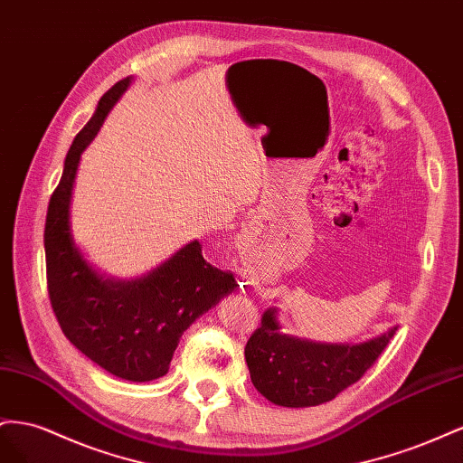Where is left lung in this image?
<instances>
[{"label":"left lung","mask_w":463,"mask_h":463,"mask_svg":"<svg viewBox=\"0 0 463 463\" xmlns=\"http://www.w3.org/2000/svg\"><path fill=\"white\" fill-rule=\"evenodd\" d=\"M395 329L363 343H316L281 334L277 308L261 316L244 356L256 390L275 405L312 407L354 384L386 349Z\"/></svg>","instance_id":"left-lung-1"}]
</instances>
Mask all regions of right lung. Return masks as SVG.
<instances>
[{
  "label": "right lung",
  "instance_id": "add662e5",
  "mask_svg": "<svg viewBox=\"0 0 463 463\" xmlns=\"http://www.w3.org/2000/svg\"><path fill=\"white\" fill-rule=\"evenodd\" d=\"M129 85L126 77L104 92L65 156L46 213V279L61 332L79 351L118 378L149 382L168 373L182 334L232 293L236 281L203 260L197 241L131 281L102 277L75 246L70 205L81 153Z\"/></svg>",
  "mask_w": 463,
  "mask_h": 463
}]
</instances>
